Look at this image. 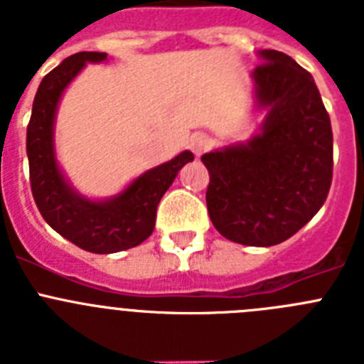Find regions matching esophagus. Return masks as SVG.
I'll return each instance as SVG.
<instances>
[{
    "instance_id": "1",
    "label": "esophagus",
    "mask_w": 364,
    "mask_h": 364,
    "mask_svg": "<svg viewBox=\"0 0 364 364\" xmlns=\"http://www.w3.org/2000/svg\"><path fill=\"white\" fill-rule=\"evenodd\" d=\"M210 146H211V138L205 133H198L191 138V151L197 154V156H200L202 153H205V151L210 149Z\"/></svg>"
}]
</instances>
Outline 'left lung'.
<instances>
[{
  "label": "left lung",
  "mask_w": 364,
  "mask_h": 364,
  "mask_svg": "<svg viewBox=\"0 0 364 364\" xmlns=\"http://www.w3.org/2000/svg\"><path fill=\"white\" fill-rule=\"evenodd\" d=\"M252 73L259 133L202 156L213 226L244 246H275L321 210L332 186V124L308 70L288 54L260 50Z\"/></svg>",
  "instance_id": "left-lung-1"
}]
</instances>
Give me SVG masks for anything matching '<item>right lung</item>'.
<instances>
[{
  "label": "right lung",
  "mask_w": 364,
  "mask_h": 364,
  "mask_svg": "<svg viewBox=\"0 0 364 364\" xmlns=\"http://www.w3.org/2000/svg\"><path fill=\"white\" fill-rule=\"evenodd\" d=\"M105 53H76L41 80L27 127L32 197L45 222L73 244L91 253H117L142 244L153 233L164 193L188 162L191 151L134 178L120 195L89 200L74 191L54 154V120L60 98L87 62H104Z\"/></svg>",
  "instance_id": "add662e5"
}]
</instances>
